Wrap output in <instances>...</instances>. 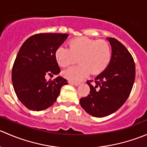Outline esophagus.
Masks as SVG:
<instances>
[{
    "label": "esophagus",
    "mask_w": 147,
    "mask_h": 147,
    "mask_svg": "<svg viewBox=\"0 0 147 147\" xmlns=\"http://www.w3.org/2000/svg\"><path fill=\"white\" fill-rule=\"evenodd\" d=\"M68 83L70 84H72V85H74V86H78L80 84L78 82H72V81H69Z\"/></svg>",
    "instance_id": "esophagus-1"
}]
</instances>
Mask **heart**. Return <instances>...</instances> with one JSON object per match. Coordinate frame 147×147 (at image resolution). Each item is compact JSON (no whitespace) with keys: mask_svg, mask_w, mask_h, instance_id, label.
Here are the masks:
<instances>
[{"mask_svg":"<svg viewBox=\"0 0 147 147\" xmlns=\"http://www.w3.org/2000/svg\"><path fill=\"white\" fill-rule=\"evenodd\" d=\"M57 63L65 67L78 60L80 65L71 67L63 72L72 82H78L92 72L101 73L110 63L112 51L105 40H95L86 37L75 38L69 42V49L59 47L55 53Z\"/></svg>","mask_w":147,"mask_h":147,"instance_id":"b5f03b06","label":"heart"}]
</instances>
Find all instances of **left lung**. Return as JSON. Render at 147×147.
I'll return each mask as SVG.
<instances>
[{"instance_id": "8db88e82", "label": "left lung", "mask_w": 147, "mask_h": 147, "mask_svg": "<svg viewBox=\"0 0 147 147\" xmlns=\"http://www.w3.org/2000/svg\"><path fill=\"white\" fill-rule=\"evenodd\" d=\"M107 40L112 47L110 63L94 78L95 85L87 82L90 94L80 100L84 111L95 117L118 110L128 98L135 80V64L128 50L115 38Z\"/></svg>"}]
</instances>
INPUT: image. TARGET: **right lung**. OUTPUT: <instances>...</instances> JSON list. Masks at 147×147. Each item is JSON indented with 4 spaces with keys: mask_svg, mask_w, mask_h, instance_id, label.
<instances>
[{
    "mask_svg": "<svg viewBox=\"0 0 147 147\" xmlns=\"http://www.w3.org/2000/svg\"><path fill=\"white\" fill-rule=\"evenodd\" d=\"M68 35L36 34L28 38L19 50L12 69V82L18 98L28 109L38 112L51 107L61 87L68 84L61 76L53 81L45 78L60 72L55 53Z\"/></svg>",
    "mask_w": 147,
    "mask_h": 147,
    "instance_id": "right-lung-1",
    "label": "right lung"
}]
</instances>
